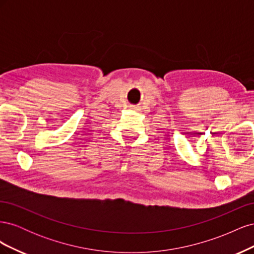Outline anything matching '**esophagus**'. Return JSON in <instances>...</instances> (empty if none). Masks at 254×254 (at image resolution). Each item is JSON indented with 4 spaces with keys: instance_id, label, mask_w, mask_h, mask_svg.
Listing matches in <instances>:
<instances>
[{
    "instance_id": "esophagus-1",
    "label": "esophagus",
    "mask_w": 254,
    "mask_h": 254,
    "mask_svg": "<svg viewBox=\"0 0 254 254\" xmlns=\"http://www.w3.org/2000/svg\"><path fill=\"white\" fill-rule=\"evenodd\" d=\"M133 109H135V108H133Z\"/></svg>"
}]
</instances>
